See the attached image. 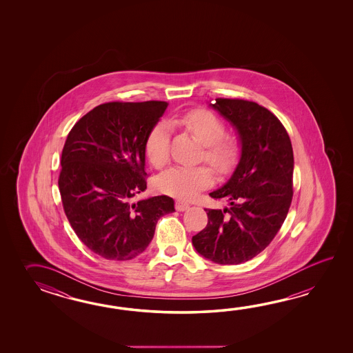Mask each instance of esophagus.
I'll return each mask as SVG.
<instances>
[{
	"label": "esophagus",
	"mask_w": 353,
	"mask_h": 353,
	"mask_svg": "<svg viewBox=\"0 0 353 353\" xmlns=\"http://www.w3.org/2000/svg\"><path fill=\"white\" fill-rule=\"evenodd\" d=\"M190 205L187 202H183V201H176L175 202V210H179V212H184L187 210Z\"/></svg>",
	"instance_id": "34e87169"
}]
</instances>
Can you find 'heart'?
Instances as JSON below:
<instances>
[{"label":"heart","instance_id":"obj_1","mask_svg":"<svg viewBox=\"0 0 353 353\" xmlns=\"http://www.w3.org/2000/svg\"><path fill=\"white\" fill-rule=\"evenodd\" d=\"M169 125L178 126L204 146V159L219 173H225L232 168L236 159V148L223 140L225 126L217 117L205 110H194L179 117L169 120ZM161 121L154 125L146 137L145 150L152 165L163 168L170 154V128ZM213 173L205 166L183 168L174 166L159 175L157 185L165 194L180 199H190L199 190L210 187Z\"/></svg>","mask_w":353,"mask_h":353}]
</instances>
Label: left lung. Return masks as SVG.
<instances>
[{
	"mask_svg": "<svg viewBox=\"0 0 353 353\" xmlns=\"http://www.w3.org/2000/svg\"><path fill=\"white\" fill-rule=\"evenodd\" d=\"M210 105L236 130L240 160L227 183L210 193L228 207L205 210L208 225L192 243L207 260L239 265L268 248L285 221L293 199V148L278 117L263 105L227 98Z\"/></svg>",
	"mask_w": 353,
	"mask_h": 353,
	"instance_id": "obj_1",
	"label": "left lung"
}]
</instances>
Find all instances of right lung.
<instances>
[{
    "label": "right lung",
    "mask_w": 353,
    "mask_h": 353,
    "mask_svg": "<svg viewBox=\"0 0 353 353\" xmlns=\"http://www.w3.org/2000/svg\"><path fill=\"white\" fill-rule=\"evenodd\" d=\"M168 103L110 102L84 114L61 152L59 190L75 234L94 254L126 261L149 246L174 199L157 195L132 202L146 189L145 143Z\"/></svg>",
    "instance_id": "right-lung-1"
}]
</instances>
